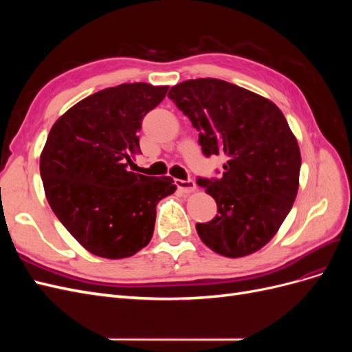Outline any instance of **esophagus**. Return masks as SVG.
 <instances>
[{"label":"esophagus","mask_w":352,"mask_h":352,"mask_svg":"<svg viewBox=\"0 0 352 352\" xmlns=\"http://www.w3.org/2000/svg\"><path fill=\"white\" fill-rule=\"evenodd\" d=\"M175 185L177 186V189L180 190V192H184V194L194 192V190L197 189L195 182H194V180H190V179H188V180H180V179H176V180H175Z\"/></svg>","instance_id":"obj_1"}]
</instances>
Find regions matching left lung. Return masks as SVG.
<instances>
[{"mask_svg":"<svg viewBox=\"0 0 352 352\" xmlns=\"http://www.w3.org/2000/svg\"><path fill=\"white\" fill-rule=\"evenodd\" d=\"M168 98L199 132L202 154L225 155L220 177H198L217 216L197 223L208 248L236 258L263 248L289 214L301 154L283 113L226 80L201 78L172 87ZM219 173V172H217Z\"/></svg>","mask_w":352,"mask_h":352,"instance_id":"8db88e82","label":"left lung"}]
</instances>
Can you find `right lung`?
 <instances>
[{
  "label": "right lung",
  "instance_id": "right-lung-1",
  "mask_svg": "<svg viewBox=\"0 0 352 352\" xmlns=\"http://www.w3.org/2000/svg\"><path fill=\"white\" fill-rule=\"evenodd\" d=\"M167 89L142 82L102 89L51 127L39 163L50 207L98 257L126 258L146 247L157 204L176 190L172 177L132 172L144 117Z\"/></svg>",
  "mask_w": 352,
  "mask_h": 352
}]
</instances>
